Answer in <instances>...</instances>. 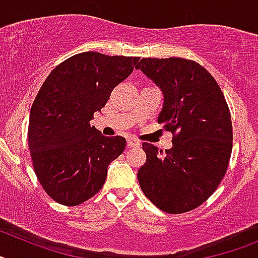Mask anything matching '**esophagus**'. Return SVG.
<instances>
[{
  "mask_svg": "<svg viewBox=\"0 0 258 258\" xmlns=\"http://www.w3.org/2000/svg\"><path fill=\"white\" fill-rule=\"evenodd\" d=\"M126 146L127 149H131V147H138V146H141V143L138 142L137 140H133V138H129V140L126 141Z\"/></svg>",
  "mask_w": 258,
  "mask_h": 258,
  "instance_id": "1",
  "label": "esophagus"
}]
</instances>
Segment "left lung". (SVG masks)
I'll return each mask as SVG.
<instances>
[{
    "label": "left lung",
    "mask_w": 258,
    "mask_h": 258,
    "mask_svg": "<svg viewBox=\"0 0 258 258\" xmlns=\"http://www.w3.org/2000/svg\"><path fill=\"white\" fill-rule=\"evenodd\" d=\"M161 90L157 122L174 134L172 149L143 143L138 170L143 194L166 213L202 206L226 173L232 125L223 93L208 71L183 58H143L137 66Z\"/></svg>",
    "instance_id": "left-lung-1"
}]
</instances>
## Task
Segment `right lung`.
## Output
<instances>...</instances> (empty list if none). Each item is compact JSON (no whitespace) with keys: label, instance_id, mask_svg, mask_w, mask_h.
Returning a JSON list of instances; mask_svg holds the SVG:
<instances>
[{"label":"right lung","instance_id":"1","mask_svg":"<svg viewBox=\"0 0 258 258\" xmlns=\"http://www.w3.org/2000/svg\"><path fill=\"white\" fill-rule=\"evenodd\" d=\"M137 56L80 52L46 77L29 113L28 145L38 181L63 206L86 202L101 190L107 168L126 145L89 121L116 85L137 68Z\"/></svg>","mask_w":258,"mask_h":258}]
</instances>
